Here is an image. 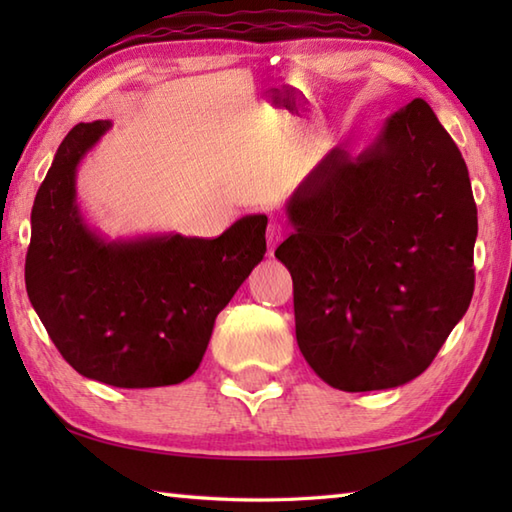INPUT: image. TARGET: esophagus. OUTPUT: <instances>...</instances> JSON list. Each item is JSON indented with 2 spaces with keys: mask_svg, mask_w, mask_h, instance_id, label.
I'll use <instances>...</instances> for the list:
<instances>
[{
  "mask_svg": "<svg viewBox=\"0 0 512 512\" xmlns=\"http://www.w3.org/2000/svg\"><path fill=\"white\" fill-rule=\"evenodd\" d=\"M268 253L273 255V250H275V246L281 242V239H284V228H281V224L279 222H270L268 224Z\"/></svg>",
  "mask_w": 512,
  "mask_h": 512,
  "instance_id": "1",
  "label": "esophagus"
}]
</instances>
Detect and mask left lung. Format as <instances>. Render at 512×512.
<instances>
[{
  "label": "left lung",
  "instance_id": "1",
  "mask_svg": "<svg viewBox=\"0 0 512 512\" xmlns=\"http://www.w3.org/2000/svg\"><path fill=\"white\" fill-rule=\"evenodd\" d=\"M299 350L343 391L405 385L469 310L477 206L458 145L413 99L363 154L336 147L286 206Z\"/></svg>",
  "mask_w": 512,
  "mask_h": 512
}]
</instances>
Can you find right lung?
<instances>
[{"instance_id": "1", "label": "right lung", "mask_w": 512, "mask_h": 512, "mask_svg": "<svg viewBox=\"0 0 512 512\" xmlns=\"http://www.w3.org/2000/svg\"><path fill=\"white\" fill-rule=\"evenodd\" d=\"M112 127L79 123L57 149L32 206L26 290L52 343L76 372L145 389L200 367L215 317L266 253V215L215 237L107 242L76 204V167Z\"/></svg>"}]
</instances>
